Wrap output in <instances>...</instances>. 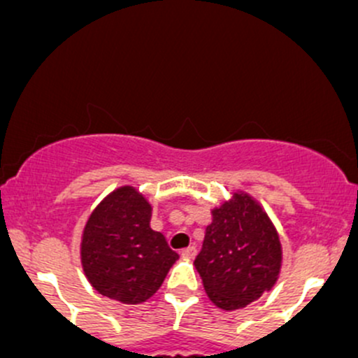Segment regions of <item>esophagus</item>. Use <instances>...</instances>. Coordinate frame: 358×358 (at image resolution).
Listing matches in <instances>:
<instances>
[{"mask_svg":"<svg viewBox=\"0 0 358 358\" xmlns=\"http://www.w3.org/2000/svg\"><path fill=\"white\" fill-rule=\"evenodd\" d=\"M196 255H198V249L194 245H189V248H186L182 251V257H186V259H193Z\"/></svg>","mask_w":358,"mask_h":358,"instance_id":"34e87169","label":"esophagus"}]
</instances>
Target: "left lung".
I'll return each mask as SVG.
<instances>
[{"label":"left lung","instance_id":"left-lung-1","mask_svg":"<svg viewBox=\"0 0 358 358\" xmlns=\"http://www.w3.org/2000/svg\"><path fill=\"white\" fill-rule=\"evenodd\" d=\"M206 295L224 310L242 309L276 283L282 242L263 206L244 191L211 210L194 259Z\"/></svg>","mask_w":358,"mask_h":358}]
</instances>
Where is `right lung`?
<instances>
[{
	"label": "right lung",
	"mask_w": 358,
	"mask_h": 358,
	"mask_svg": "<svg viewBox=\"0 0 358 358\" xmlns=\"http://www.w3.org/2000/svg\"><path fill=\"white\" fill-rule=\"evenodd\" d=\"M152 205L136 187L109 193L88 217L80 244V259L90 285L122 303L148 301L178 252L150 227Z\"/></svg>",
	"instance_id": "1"
}]
</instances>
